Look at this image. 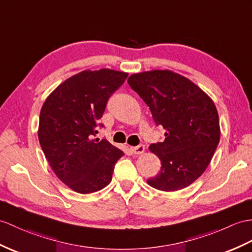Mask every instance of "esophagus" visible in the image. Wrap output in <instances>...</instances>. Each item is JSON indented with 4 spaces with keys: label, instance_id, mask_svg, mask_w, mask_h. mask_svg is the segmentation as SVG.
Segmentation results:
<instances>
[{
    "label": "esophagus",
    "instance_id": "1",
    "mask_svg": "<svg viewBox=\"0 0 252 252\" xmlns=\"http://www.w3.org/2000/svg\"><path fill=\"white\" fill-rule=\"evenodd\" d=\"M130 150L134 155H142L145 153V147L144 145H139V146H136V147H131Z\"/></svg>",
    "mask_w": 252,
    "mask_h": 252
}]
</instances>
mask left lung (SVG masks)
<instances>
[{
    "label": "left lung",
    "mask_w": 252,
    "mask_h": 252,
    "mask_svg": "<svg viewBox=\"0 0 252 252\" xmlns=\"http://www.w3.org/2000/svg\"><path fill=\"white\" fill-rule=\"evenodd\" d=\"M127 84L148 105L165 139L149 146L161 171L147 184L161 191L190 186L205 172L220 140L219 116L206 92L169 69L132 74Z\"/></svg>",
    "instance_id": "obj_1"
}]
</instances>
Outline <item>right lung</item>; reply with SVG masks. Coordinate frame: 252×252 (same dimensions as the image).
<instances>
[{"label": "right lung", "mask_w": 252, "mask_h": 252, "mask_svg": "<svg viewBox=\"0 0 252 252\" xmlns=\"http://www.w3.org/2000/svg\"><path fill=\"white\" fill-rule=\"evenodd\" d=\"M126 77L127 73L115 69H85L45 99L37 131L40 147L57 177L75 192L88 194L105 188L116 162L125 155L93 136L108 97Z\"/></svg>", "instance_id": "1"}]
</instances>
